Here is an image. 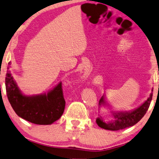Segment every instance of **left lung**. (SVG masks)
I'll return each instance as SVG.
<instances>
[{"label":"left lung","mask_w":159,"mask_h":159,"mask_svg":"<svg viewBox=\"0 0 159 159\" xmlns=\"http://www.w3.org/2000/svg\"><path fill=\"white\" fill-rule=\"evenodd\" d=\"M152 95L153 93H152L148 99L141 106L132 110V111L114 112L113 113L114 119L106 122L103 121L104 120L102 117L97 118L96 123L100 127L102 128V129L112 131L123 129L125 128L132 127V126L137 124L139 121H140L147 113V111L149 107L151 101L152 100ZM104 102V98L102 97L101 99L100 100V105L103 104Z\"/></svg>","instance_id":"1"}]
</instances>
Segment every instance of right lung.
Listing matches in <instances>:
<instances>
[{
	"label": "right lung",
	"mask_w": 159,
	"mask_h": 159,
	"mask_svg": "<svg viewBox=\"0 0 159 159\" xmlns=\"http://www.w3.org/2000/svg\"><path fill=\"white\" fill-rule=\"evenodd\" d=\"M11 65V62L8 63ZM10 69V66L7 67ZM7 96L12 109L22 119L36 125H51L64 111L65 102L61 83L47 94L26 96L19 90L11 72L6 77Z\"/></svg>",
	"instance_id": "right-lung-1"
}]
</instances>
